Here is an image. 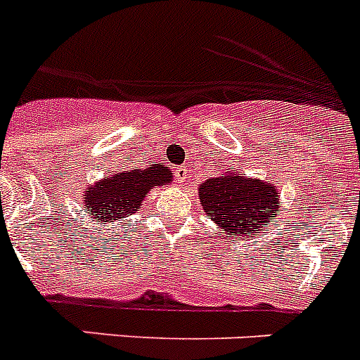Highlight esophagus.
I'll return each instance as SVG.
<instances>
[{"label": "esophagus", "mask_w": 360, "mask_h": 360, "mask_svg": "<svg viewBox=\"0 0 360 360\" xmlns=\"http://www.w3.org/2000/svg\"><path fill=\"white\" fill-rule=\"evenodd\" d=\"M174 178H176V182L180 184V186L187 187V184H189V174H187L186 165H180V167L174 169Z\"/></svg>", "instance_id": "esophagus-1"}]
</instances>
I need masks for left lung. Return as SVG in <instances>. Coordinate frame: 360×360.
Segmentation results:
<instances>
[{
	"label": "left lung",
	"instance_id": "8db88e82",
	"mask_svg": "<svg viewBox=\"0 0 360 360\" xmlns=\"http://www.w3.org/2000/svg\"><path fill=\"white\" fill-rule=\"evenodd\" d=\"M198 196L203 212L232 241L252 238L254 231L269 227L279 207V191L274 184L236 171H225L202 182Z\"/></svg>",
	"mask_w": 360,
	"mask_h": 360
}]
</instances>
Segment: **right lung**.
Listing matches in <instances>:
<instances>
[{"label": "right lung", "instance_id": "right-lung-1", "mask_svg": "<svg viewBox=\"0 0 360 360\" xmlns=\"http://www.w3.org/2000/svg\"><path fill=\"white\" fill-rule=\"evenodd\" d=\"M171 182L173 171L165 164L153 162L148 167H124L86 187L82 209L94 225L120 221L126 214L141 209L149 191Z\"/></svg>", "mask_w": 360, "mask_h": 360}]
</instances>
